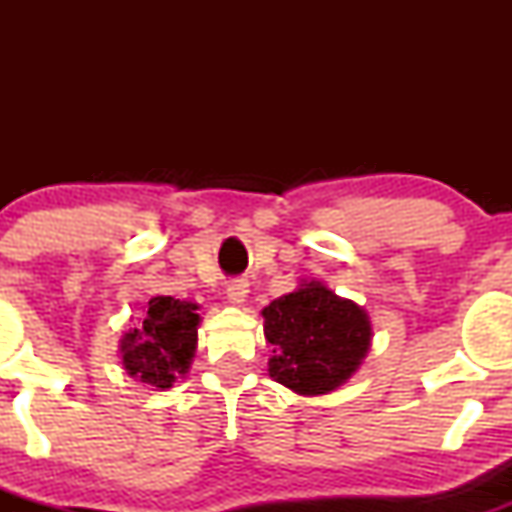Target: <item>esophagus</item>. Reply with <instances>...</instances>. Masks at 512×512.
Here are the masks:
<instances>
[{"instance_id": "esophagus-1", "label": "esophagus", "mask_w": 512, "mask_h": 512, "mask_svg": "<svg viewBox=\"0 0 512 512\" xmlns=\"http://www.w3.org/2000/svg\"><path fill=\"white\" fill-rule=\"evenodd\" d=\"M248 279H233L231 284L226 286V293H228V301L233 305H240L245 303V298H248Z\"/></svg>"}]
</instances>
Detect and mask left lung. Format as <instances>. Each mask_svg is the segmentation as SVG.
Listing matches in <instances>:
<instances>
[{"label": "left lung", "mask_w": 512, "mask_h": 512, "mask_svg": "<svg viewBox=\"0 0 512 512\" xmlns=\"http://www.w3.org/2000/svg\"><path fill=\"white\" fill-rule=\"evenodd\" d=\"M272 344L269 375L298 395H327L356 373L370 349V320L354 301L305 281L262 310Z\"/></svg>", "instance_id": "1"}]
</instances>
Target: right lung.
Wrapping results in <instances>:
<instances>
[{"mask_svg": "<svg viewBox=\"0 0 512 512\" xmlns=\"http://www.w3.org/2000/svg\"><path fill=\"white\" fill-rule=\"evenodd\" d=\"M197 305L170 296H156L146 305L142 322L125 332L120 342L127 375L156 390L173 387L185 375L197 349Z\"/></svg>", "mask_w": 512, "mask_h": 512, "instance_id": "1", "label": "right lung"}]
</instances>
